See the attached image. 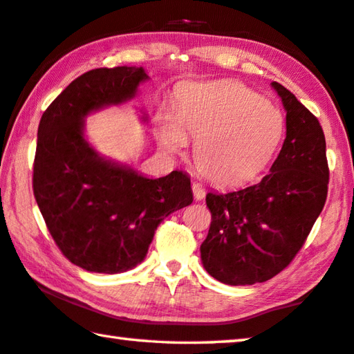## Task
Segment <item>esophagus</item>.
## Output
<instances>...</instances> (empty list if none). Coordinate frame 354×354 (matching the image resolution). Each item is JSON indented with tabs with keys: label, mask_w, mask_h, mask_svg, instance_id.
<instances>
[{
	"label": "esophagus",
	"mask_w": 354,
	"mask_h": 354,
	"mask_svg": "<svg viewBox=\"0 0 354 354\" xmlns=\"http://www.w3.org/2000/svg\"><path fill=\"white\" fill-rule=\"evenodd\" d=\"M193 196L196 201H202L203 197H205V189H203L201 183H193Z\"/></svg>",
	"instance_id": "34e87169"
}]
</instances>
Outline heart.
Listing matches in <instances>:
<instances>
[{
  "mask_svg": "<svg viewBox=\"0 0 354 354\" xmlns=\"http://www.w3.org/2000/svg\"><path fill=\"white\" fill-rule=\"evenodd\" d=\"M177 122L161 124V142L182 151L197 140L194 160L207 180L221 187L244 183L268 165L283 133V115L236 82L194 84L183 91Z\"/></svg>",
  "mask_w": 354,
  "mask_h": 354,
  "instance_id": "b5f03b06",
  "label": "heart"
}]
</instances>
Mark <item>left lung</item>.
Masks as SVG:
<instances>
[{"instance_id": "8db88e82", "label": "left lung", "mask_w": 354, "mask_h": 354, "mask_svg": "<svg viewBox=\"0 0 354 354\" xmlns=\"http://www.w3.org/2000/svg\"><path fill=\"white\" fill-rule=\"evenodd\" d=\"M272 85L286 109V140L270 172L249 187L208 193L205 199L212 224L201 245L203 268L232 286L268 281L286 269L326 202L324 129L294 93Z\"/></svg>"}]
</instances>
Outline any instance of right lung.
I'll return each instance as SVG.
<instances>
[{
  "instance_id": "right-lung-1",
  "label": "right lung",
  "mask_w": 354,
  "mask_h": 354,
  "mask_svg": "<svg viewBox=\"0 0 354 354\" xmlns=\"http://www.w3.org/2000/svg\"><path fill=\"white\" fill-rule=\"evenodd\" d=\"M145 68H96L74 79L43 111L32 189L55 245L88 272L121 274L145 259L166 216L193 202L182 171L161 178L102 160L84 140V116L132 97Z\"/></svg>"
}]
</instances>
